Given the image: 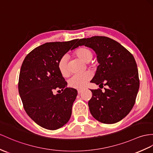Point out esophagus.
I'll return each instance as SVG.
<instances>
[{
  "label": "esophagus",
  "mask_w": 153,
  "mask_h": 153,
  "mask_svg": "<svg viewBox=\"0 0 153 153\" xmlns=\"http://www.w3.org/2000/svg\"><path fill=\"white\" fill-rule=\"evenodd\" d=\"M77 91H78V94H80L81 93H82V91H83V89H78Z\"/></svg>",
  "instance_id": "obj_1"
}]
</instances>
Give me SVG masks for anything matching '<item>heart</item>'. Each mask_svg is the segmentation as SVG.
<instances>
[{
  "label": "heart",
  "mask_w": 153,
  "mask_h": 153,
  "mask_svg": "<svg viewBox=\"0 0 153 153\" xmlns=\"http://www.w3.org/2000/svg\"><path fill=\"white\" fill-rule=\"evenodd\" d=\"M74 54L77 58L86 63L90 62L94 56L91 49L85 47L78 48L74 51ZM58 67L62 76H68L70 74V70L68 66V57L67 56H64L60 58ZM91 78L92 74L89 71H86L82 74H74L69 80V84L71 87L74 88H82L91 80Z\"/></svg>",
  "instance_id": "obj_1"
}]
</instances>
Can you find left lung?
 I'll return each mask as SVG.
<instances>
[{
    "instance_id": "1",
    "label": "left lung",
    "mask_w": 153,
    "mask_h": 153,
    "mask_svg": "<svg viewBox=\"0 0 153 153\" xmlns=\"http://www.w3.org/2000/svg\"><path fill=\"white\" fill-rule=\"evenodd\" d=\"M82 45L95 52L99 64L91 82L106 86L104 91L90 89L89 111L102 123H115L125 117L135 104L140 87L135 59L120 43L107 37L80 39L76 46Z\"/></svg>"
}]
</instances>
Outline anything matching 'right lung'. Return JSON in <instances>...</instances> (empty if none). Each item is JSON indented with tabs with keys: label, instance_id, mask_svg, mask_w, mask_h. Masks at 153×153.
I'll return each instance as SVG.
<instances>
[{
	"label": "right lung",
	"instance_id": "obj_1",
	"mask_svg": "<svg viewBox=\"0 0 153 153\" xmlns=\"http://www.w3.org/2000/svg\"><path fill=\"white\" fill-rule=\"evenodd\" d=\"M78 40L44 43L32 51L21 65L18 89L24 109L44 128H61L71 116L78 93L75 89L67 88L58 64L70 49L78 47L74 44ZM55 89L62 92L54 94Z\"/></svg>",
	"mask_w": 153,
	"mask_h": 153
}]
</instances>
